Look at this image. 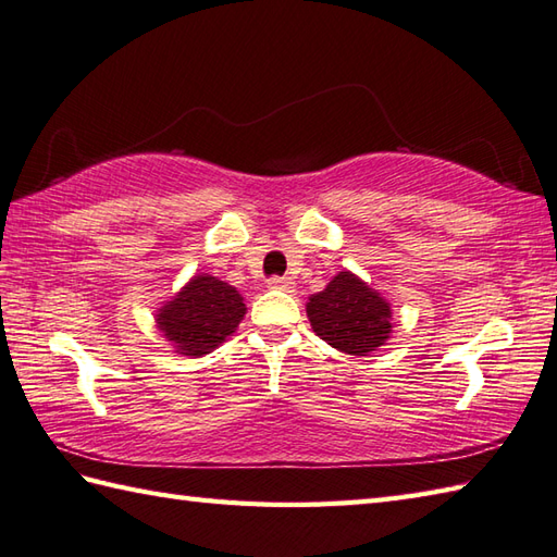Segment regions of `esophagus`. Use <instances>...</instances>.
Returning <instances> with one entry per match:
<instances>
[{"mask_svg":"<svg viewBox=\"0 0 557 557\" xmlns=\"http://www.w3.org/2000/svg\"><path fill=\"white\" fill-rule=\"evenodd\" d=\"M270 289H280V292H294V282L289 277H270L268 280Z\"/></svg>","mask_w":557,"mask_h":557,"instance_id":"34e87169","label":"esophagus"}]
</instances>
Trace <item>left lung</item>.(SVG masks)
I'll return each instance as SVG.
<instances>
[{
    "label": "left lung",
    "instance_id": "left-lung-1",
    "mask_svg": "<svg viewBox=\"0 0 557 557\" xmlns=\"http://www.w3.org/2000/svg\"><path fill=\"white\" fill-rule=\"evenodd\" d=\"M306 313L318 337L351 357L383 347L393 327L387 301L351 272H339L323 292L313 294Z\"/></svg>",
    "mask_w": 557,
    "mask_h": 557
}]
</instances>
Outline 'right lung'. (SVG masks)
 <instances>
[{
  "mask_svg": "<svg viewBox=\"0 0 557 557\" xmlns=\"http://www.w3.org/2000/svg\"><path fill=\"white\" fill-rule=\"evenodd\" d=\"M246 306L227 282L198 275L158 313V325L176 351L200 357L215 349L242 323Z\"/></svg>",
  "mask_w": 557,
  "mask_h": 557,
  "instance_id": "add662e5",
  "label": "right lung"
}]
</instances>
